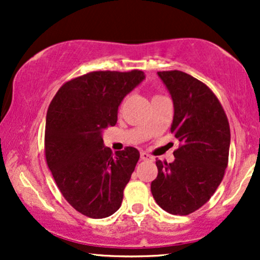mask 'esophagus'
Listing matches in <instances>:
<instances>
[{"label": "esophagus", "mask_w": 260, "mask_h": 260, "mask_svg": "<svg viewBox=\"0 0 260 260\" xmlns=\"http://www.w3.org/2000/svg\"><path fill=\"white\" fill-rule=\"evenodd\" d=\"M140 159H142V160H151L153 157H151L148 153H145V151H142V153H140Z\"/></svg>", "instance_id": "1"}]
</instances>
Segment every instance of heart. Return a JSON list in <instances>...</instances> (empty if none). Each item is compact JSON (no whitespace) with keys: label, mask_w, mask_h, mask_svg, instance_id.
Masks as SVG:
<instances>
[{"label":"heart","mask_w":260,"mask_h":260,"mask_svg":"<svg viewBox=\"0 0 260 260\" xmlns=\"http://www.w3.org/2000/svg\"><path fill=\"white\" fill-rule=\"evenodd\" d=\"M156 96H157V95H156Z\"/></svg>","instance_id":"obj_1"}]
</instances>
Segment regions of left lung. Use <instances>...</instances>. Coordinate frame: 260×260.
Returning <instances> with one entry per match:
<instances>
[{"instance_id":"8db88e82","label":"left lung","mask_w":260,"mask_h":260,"mask_svg":"<svg viewBox=\"0 0 260 260\" xmlns=\"http://www.w3.org/2000/svg\"><path fill=\"white\" fill-rule=\"evenodd\" d=\"M168 86L175 115L171 133L180 140L175 161L156 160L151 193L160 208L188 215L207 203L221 183L229 162L230 124L213 90L181 71L157 72Z\"/></svg>"}]
</instances>
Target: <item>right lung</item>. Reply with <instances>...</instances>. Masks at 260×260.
I'll use <instances>...</instances> for the list:
<instances>
[{"label":"right lung","instance_id":"1","mask_svg":"<svg viewBox=\"0 0 260 260\" xmlns=\"http://www.w3.org/2000/svg\"><path fill=\"white\" fill-rule=\"evenodd\" d=\"M144 72L96 71L66 82L50 104L45 127V157L59 192L91 219L112 215L139 160L133 147L112 154L101 133L117 122L123 98Z\"/></svg>","mask_w":260,"mask_h":260}]
</instances>
